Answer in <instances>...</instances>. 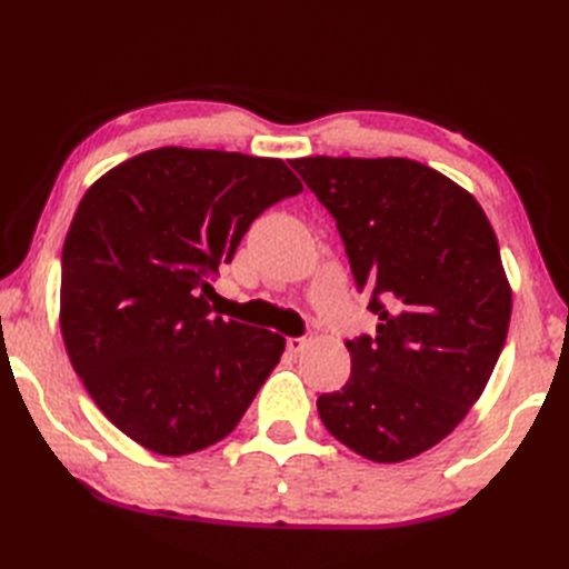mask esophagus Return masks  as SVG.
I'll list each match as a JSON object with an SVG mask.
<instances>
[{"label": "esophagus", "mask_w": 569, "mask_h": 569, "mask_svg": "<svg viewBox=\"0 0 569 569\" xmlns=\"http://www.w3.org/2000/svg\"><path fill=\"white\" fill-rule=\"evenodd\" d=\"M308 342H310V337H288L286 347H288V352H291V355H298V352H303Z\"/></svg>", "instance_id": "1"}]
</instances>
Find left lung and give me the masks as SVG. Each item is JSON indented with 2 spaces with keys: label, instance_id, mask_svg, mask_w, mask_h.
<instances>
[{
  "label": "left lung",
  "instance_id": "8db88e82",
  "mask_svg": "<svg viewBox=\"0 0 569 569\" xmlns=\"http://www.w3.org/2000/svg\"><path fill=\"white\" fill-rule=\"evenodd\" d=\"M291 166L335 217L377 332L347 342L352 373L322 393L337 440L371 462H403L447 438L497 367L511 320L497 234L479 202L410 159Z\"/></svg>",
  "mask_w": 569,
  "mask_h": 569
}]
</instances>
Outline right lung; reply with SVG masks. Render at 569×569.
<instances>
[{"label": "right lung", "mask_w": 569, "mask_h": 569, "mask_svg": "<svg viewBox=\"0 0 569 569\" xmlns=\"http://www.w3.org/2000/svg\"><path fill=\"white\" fill-rule=\"evenodd\" d=\"M281 159L163 147L84 192L60 259V332L84 389L127 438L180 457L227 438L286 340L210 306V278L278 200Z\"/></svg>", "instance_id": "add662e5"}]
</instances>
